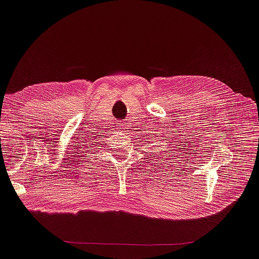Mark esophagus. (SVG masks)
I'll return each mask as SVG.
<instances>
[{"label": "esophagus", "instance_id": "34e87169", "mask_svg": "<svg viewBox=\"0 0 259 259\" xmlns=\"http://www.w3.org/2000/svg\"><path fill=\"white\" fill-rule=\"evenodd\" d=\"M119 128H122V126H121V123H120V125H119Z\"/></svg>", "mask_w": 259, "mask_h": 259}]
</instances>
